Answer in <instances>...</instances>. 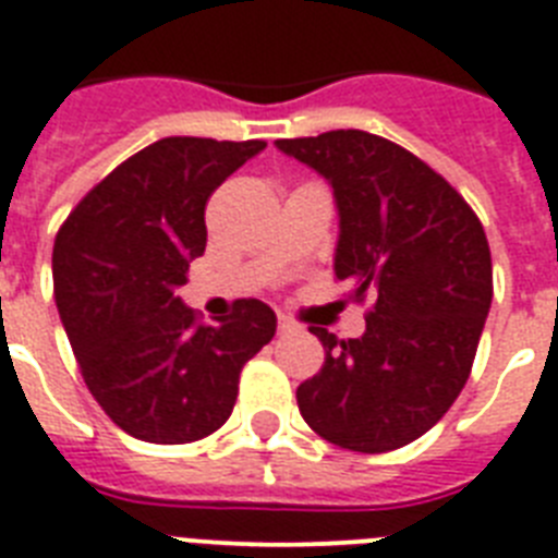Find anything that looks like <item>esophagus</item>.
<instances>
[{
	"mask_svg": "<svg viewBox=\"0 0 558 558\" xmlns=\"http://www.w3.org/2000/svg\"><path fill=\"white\" fill-rule=\"evenodd\" d=\"M276 328H279V333H291V331H296V323H293V319H288V316L279 314V323H276Z\"/></svg>",
	"mask_w": 558,
	"mask_h": 558,
	"instance_id": "obj_1",
	"label": "esophagus"
}]
</instances>
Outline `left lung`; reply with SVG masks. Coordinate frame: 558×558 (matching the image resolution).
<instances>
[{
    "label": "left lung",
    "mask_w": 558,
    "mask_h": 558,
    "mask_svg": "<svg viewBox=\"0 0 558 558\" xmlns=\"http://www.w3.org/2000/svg\"><path fill=\"white\" fill-rule=\"evenodd\" d=\"M333 186V274L374 305L365 333L311 328L323 368L296 389L311 429L351 452L412 444L449 412L493 302V258L478 216L447 178L380 135L337 129L276 141Z\"/></svg>",
    "instance_id": "8db88e82"
}]
</instances>
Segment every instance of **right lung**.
Instances as JSON below:
<instances>
[{
    "label": "right lung",
    "instance_id": "add662e5",
    "mask_svg": "<svg viewBox=\"0 0 558 558\" xmlns=\"http://www.w3.org/2000/svg\"><path fill=\"white\" fill-rule=\"evenodd\" d=\"M265 141L163 137L111 169L53 242V296L88 391L132 438L190 444L225 426L239 374L274 340L265 302L216 325L178 296L207 247L209 195Z\"/></svg>",
    "mask_w": 558,
    "mask_h": 558
}]
</instances>
